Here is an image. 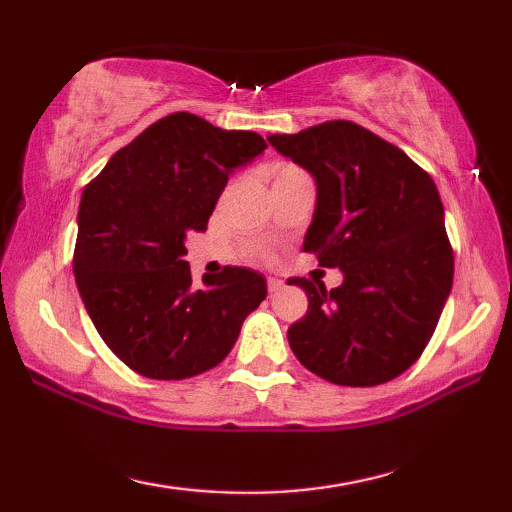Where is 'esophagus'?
<instances>
[{
    "label": "esophagus",
    "mask_w": 512,
    "mask_h": 512,
    "mask_svg": "<svg viewBox=\"0 0 512 512\" xmlns=\"http://www.w3.org/2000/svg\"><path fill=\"white\" fill-rule=\"evenodd\" d=\"M266 287H268V293H277V291H280V289L284 287V282L277 280V277H268Z\"/></svg>",
    "instance_id": "34e87169"
}]
</instances>
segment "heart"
<instances>
[{"mask_svg":"<svg viewBox=\"0 0 512 512\" xmlns=\"http://www.w3.org/2000/svg\"><path fill=\"white\" fill-rule=\"evenodd\" d=\"M282 169H287V167H282Z\"/></svg>","mask_w":512,"mask_h":512,"instance_id":"b5f03b06","label":"heart"}]
</instances>
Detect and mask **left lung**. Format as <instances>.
<instances>
[{
  "instance_id": "obj_1",
  "label": "left lung",
  "mask_w": 512,
  "mask_h": 512,
  "mask_svg": "<svg viewBox=\"0 0 512 512\" xmlns=\"http://www.w3.org/2000/svg\"><path fill=\"white\" fill-rule=\"evenodd\" d=\"M268 142L316 178L302 250L345 275L332 291L307 277L291 280L309 298L307 314L289 327L293 354L339 386L400 377L427 348L452 291L454 250L436 183L354 121H325Z\"/></svg>"
}]
</instances>
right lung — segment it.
Instances as JSON below:
<instances>
[{
  "mask_svg": "<svg viewBox=\"0 0 512 512\" xmlns=\"http://www.w3.org/2000/svg\"><path fill=\"white\" fill-rule=\"evenodd\" d=\"M266 149L192 112L155 121L83 189L74 275L115 357L149 379H187L228 357L266 280L225 266L194 287L185 239L207 230L232 169Z\"/></svg>",
  "mask_w": 512,
  "mask_h": 512,
  "instance_id": "1",
  "label": "right lung"
}]
</instances>
